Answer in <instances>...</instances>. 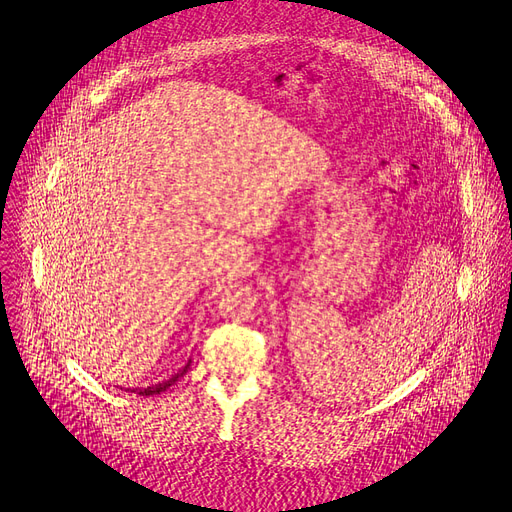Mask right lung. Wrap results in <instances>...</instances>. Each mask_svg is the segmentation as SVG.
I'll return each instance as SVG.
<instances>
[{
	"mask_svg": "<svg viewBox=\"0 0 512 512\" xmlns=\"http://www.w3.org/2000/svg\"><path fill=\"white\" fill-rule=\"evenodd\" d=\"M188 367H191V361H188L178 373H174L170 380H164V382H159V384H155V386H147V388H126V390H130V392H134V394H141V396H153V394H159V392H166L172 384H176L182 375L188 371Z\"/></svg>",
	"mask_w": 512,
	"mask_h": 512,
	"instance_id": "1",
	"label": "right lung"
}]
</instances>
